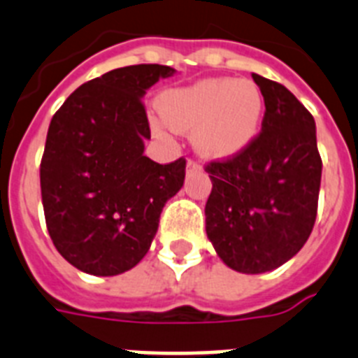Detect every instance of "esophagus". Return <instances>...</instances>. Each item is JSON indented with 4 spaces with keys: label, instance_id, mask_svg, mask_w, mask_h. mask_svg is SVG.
Instances as JSON below:
<instances>
[{
    "label": "esophagus",
    "instance_id": "obj_1",
    "mask_svg": "<svg viewBox=\"0 0 358 358\" xmlns=\"http://www.w3.org/2000/svg\"><path fill=\"white\" fill-rule=\"evenodd\" d=\"M199 170H201V168H199V164H197V162H194V161L186 162V172H188V173L199 172Z\"/></svg>",
    "mask_w": 358,
    "mask_h": 358
}]
</instances>
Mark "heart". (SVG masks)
<instances>
[{
    "label": "heart",
    "mask_w": 358,
    "mask_h": 358,
    "mask_svg": "<svg viewBox=\"0 0 358 358\" xmlns=\"http://www.w3.org/2000/svg\"><path fill=\"white\" fill-rule=\"evenodd\" d=\"M159 111L173 129L192 131V144L199 155L232 159L258 137L265 100L250 80L206 78L162 93Z\"/></svg>",
    "instance_id": "1"
}]
</instances>
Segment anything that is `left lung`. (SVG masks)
Masks as SVG:
<instances>
[{
	"label": "left lung",
	"mask_w": 358,
	"mask_h": 358,
	"mask_svg": "<svg viewBox=\"0 0 358 358\" xmlns=\"http://www.w3.org/2000/svg\"><path fill=\"white\" fill-rule=\"evenodd\" d=\"M252 78L265 100L262 133L241 155L206 166V236L223 264L243 274L296 256L317 220L322 179L313 115L285 85Z\"/></svg>",
	"instance_id": "left-lung-1"
}]
</instances>
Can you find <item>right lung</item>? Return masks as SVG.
Masks as SVG:
<instances>
[{
	"instance_id": "obj_1",
	"label": "right lung",
	"mask_w": 358,
	"mask_h": 358,
	"mask_svg": "<svg viewBox=\"0 0 358 358\" xmlns=\"http://www.w3.org/2000/svg\"><path fill=\"white\" fill-rule=\"evenodd\" d=\"M176 73L159 64L109 71L69 94L49 124L40 166L47 230L82 273L117 276L135 267L162 206L181 190L185 159L159 164L144 155V94Z\"/></svg>"
}]
</instances>
